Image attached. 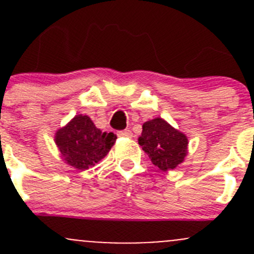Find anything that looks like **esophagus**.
Instances as JSON below:
<instances>
[{
    "mask_svg": "<svg viewBox=\"0 0 254 254\" xmlns=\"http://www.w3.org/2000/svg\"><path fill=\"white\" fill-rule=\"evenodd\" d=\"M118 136H120V137H131L132 132H131V130H129V129L122 130V131H118Z\"/></svg>",
    "mask_w": 254,
    "mask_h": 254,
    "instance_id": "obj_1",
    "label": "esophagus"
}]
</instances>
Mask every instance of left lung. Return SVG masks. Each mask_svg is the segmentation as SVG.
<instances>
[{"mask_svg":"<svg viewBox=\"0 0 254 254\" xmlns=\"http://www.w3.org/2000/svg\"><path fill=\"white\" fill-rule=\"evenodd\" d=\"M139 145L161 171L175 170L188 153V139L162 118L143 123Z\"/></svg>","mask_w":254,"mask_h":254,"instance_id":"8db88e82","label":"left lung"}]
</instances>
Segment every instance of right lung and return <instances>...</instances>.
Wrapping results in <instances>:
<instances>
[{
  "label": "right lung",
  "instance_id": "1",
  "mask_svg": "<svg viewBox=\"0 0 254 254\" xmlns=\"http://www.w3.org/2000/svg\"><path fill=\"white\" fill-rule=\"evenodd\" d=\"M117 140L113 132L102 131L96 127L91 118L78 114L59 129L55 143L61 157L67 165L77 170H88L107 156Z\"/></svg>",
  "mask_w": 254,
  "mask_h": 254
}]
</instances>
